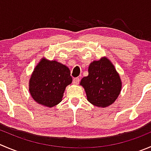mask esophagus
I'll return each mask as SVG.
<instances>
[{
  "label": "esophagus",
  "instance_id": "1",
  "mask_svg": "<svg viewBox=\"0 0 151 151\" xmlns=\"http://www.w3.org/2000/svg\"><path fill=\"white\" fill-rule=\"evenodd\" d=\"M80 78H78V77H75V78L73 79V83H74V85H77L79 84V83H80Z\"/></svg>",
  "mask_w": 151,
  "mask_h": 151
}]
</instances>
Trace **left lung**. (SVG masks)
<instances>
[{
  "label": "left lung",
  "mask_w": 151,
  "mask_h": 151,
  "mask_svg": "<svg viewBox=\"0 0 151 151\" xmlns=\"http://www.w3.org/2000/svg\"><path fill=\"white\" fill-rule=\"evenodd\" d=\"M80 85L86 91L87 99L95 106L105 108L114 102L122 88L119 74L106 58L94 60L88 67V75Z\"/></svg>",
  "instance_id": "obj_1"
}]
</instances>
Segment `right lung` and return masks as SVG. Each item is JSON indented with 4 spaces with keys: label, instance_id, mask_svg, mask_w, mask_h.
Wrapping results in <instances>:
<instances>
[{
    "label": "right lung",
    "instance_id": "add662e5",
    "mask_svg": "<svg viewBox=\"0 0 151 151\" xmlns=\"http://www.w3.org/2000/svg\"><path fill=\"white\" fill-rule=\"evenodd\" d=\"M71 82L68 67L43 58L31 75L29 90L37 103L52 108L62 101L65 87Z\"/></svg>",
    "mask_w": 151,
    "mask_h": 151
}]
</instances>
